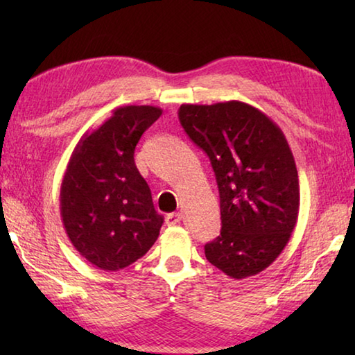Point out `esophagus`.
I'll return each mask as SVG.
<instances>
[{"label":"esophagus","mask_w":355,"mask_h":355,"mask_svg":"<svg viewBox=\"0 0 355 355\" xmlns=\"http://www.w3.org/2000/svg\"><path fill=\"white\" fill-rule=\"evenodd\" d=\"M182 220V213H171L166 216V224L167 225H177Z\"/></svg>","instance_id":"34e87169"}]
</instances>
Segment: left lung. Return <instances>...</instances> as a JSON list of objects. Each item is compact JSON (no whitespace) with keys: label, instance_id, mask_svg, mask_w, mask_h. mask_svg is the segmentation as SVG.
Segmentation results:
<instances>
[{"label":"left lung","instance_id":"obj_1","mask_svg":"<svg viewBox=\"0 0 355 355\" xmlns=\"http://www.w3.org/2000/svg\"><path fill=\"white\" fill-rule=\"evenodd\" d=\"M186 135L211 161L220 199V235L207 260L245 279L277 258L296 227L299 178L288 141L266 114L243 101L182 105Z\"/></svg>","mask_w":355,"mask_h":355}]
</instances>
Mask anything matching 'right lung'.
Instances as JSON below:
<instances>
[{"label":"right lung","mask_w":355,"mask_h":355,"mask_svg":"<svg viewBox=\"0 0 355 355\" xmlns=\"http://www.w3.org/2000/svg\"><path fill=\"white\" fill-rule=\"evenodd\" d=\"M163 114L156 106H120L70 156L61 184V218L73 248L103 271L125 269L155 244L163 216L135 164V148Z\"/></svg>","instance_id":"1"}]
</instances>
